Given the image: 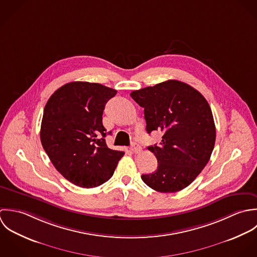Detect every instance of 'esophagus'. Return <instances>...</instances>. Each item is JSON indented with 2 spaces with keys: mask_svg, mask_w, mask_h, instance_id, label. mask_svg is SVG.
I'll list each match as a JSON object with an SVG mask.
<instances>
[{
  "mask_svg": "<svg viewBox=\"0 0 257 257\" xmlns=\"http://www.w3.org/2000/svg\"><path fill=\"white\" fill-rule=\"evenodd\" d=\"M131 151H132L133 153H135V154H138V153H140V152L142 151V148H141V146H140L139 144L133 143V144L131 145Z\"/></svg>",
  "mask_w": 257,
  "mask_h": 257,
  "instance_id": "34e87169",
  "label": "esophagus"
}]
</instances>
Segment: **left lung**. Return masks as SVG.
I'll list each match as a JSON object with an SVG mask.
<instances>
[{
    "mask_svg": "<svg viewBox=\"0 0 257 257\" xmlns=\"http://www.w3.org/2000/svg\"><path fill=\"white\" fill-rule=\"evenodd\" d=\"M130 95L144 108L147 133L163 132L160 145L148 147L157 158V170L142 175L143 182L160 193L187 188L205 168L214 147L215 126L208 103L197 89L174 79Z\"/></svg>",
    "mask_w": 257,
    "mask_h": 257,
    "instance_id": "1",
    "label": "left lung"
}]
</instances>
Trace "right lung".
I'll return each mask as SVG.
<instances>
[{
    "label": "right lung",
    "instance_id": "1",
    "mask_svg": "<svg viewBox=\"0 0 257 257\" xmlns=\"http://www.w3.org/2000/svg\"><path fill=\"white\" fill-rule=\"evenodd\" d=\"M116 93L99 83L73 81L58 88L46 104L42 145L54 168L78 187L107 182L124 155L109 149L104 139L103 110Z\"/></svg>",
    "mask_w": 257,
    "mask_h": 257
}]
</instances>
